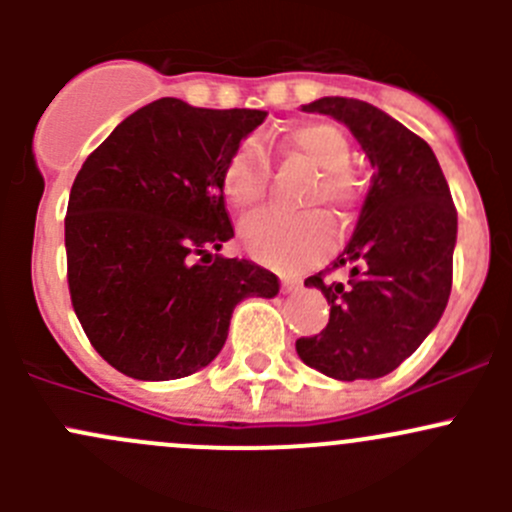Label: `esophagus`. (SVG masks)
<instances>
[{"instance_id":"34e87169","label":"esophagus","mask_w":512,"mask_h":512,"mask_svg":"<svg viewBox=\"0 0 512 512\" xmlns=\"http://www.w3.org/2000/svg\"><path fill=\"white\" fill-rule=\"evenodd\" d=\"M299 287H302V280H299V277H292V275L282 277V289H285V292H294V289Z\"/></svg>"}]
</instances>
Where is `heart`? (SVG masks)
I'll use <instances>...</instances> for the list:
<instances>
[{
  "mask_svg": "<svg viewBox=\"0 0 512 512\" xmlns=\"http://www.w3.org/2000/svg\"><path fill=\"white\" fill-rule=\"evenodd\" d=\"M285 148L317 170V183L309 190V203H324L334 213H347L356 198V185L349 173V141L332 123H304L289 131ZM220 188L227 203L237 210H252L260 205L267 190V163L255 143H242L225 160L220 173ZM242 242L255 260L265 265L294 270L317 262L332 245V230L319 213L285 215L260 213L245 220Z\"/></svg>",
  "mask_w": 512,
  "mask_h": 512,
  "instance_id": "heart-1",
  "label": "heart"
}]
</instances>
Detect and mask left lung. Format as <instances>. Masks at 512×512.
<instances>
[{
	"label": "left lung",
	"instance_id": "left-lung-1",
	"mask_svg": "<svg viewBox=\"0 0 512 512\" xmlns=\"http://www.w3.org/2000/svg\"><path fill=\"white\" fill-rule=\"evenodd\" d=\"M352 131L371 160V188L352 240L332 267L307 277L322 289L329 322L297 339L312 369L339 381L379 379L421 347L448 304L458 215L431 146L366 101L324 96L302 106ZM350 267L347 283L326 275Z\"/></svg>",
	"mask_w": 512,
	"mask_h": 512
}]
</instances>
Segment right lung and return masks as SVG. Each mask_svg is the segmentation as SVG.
<instances>
[{
    "mask_svg": "<svg viewBox=\"0 0 512 512\" xmlns=\"http://www.w3.org/2000/svg\"><path fill=\"white\" fill-rule=\"evenodd\" d=\"M265 116L158 98L81 165L64 220L66 280L91 347L121 374H195L223 349L237 302L280 292L265 267L213 255L235 237L220 173Z\"/></svg>",
    "mask_w": 512,
    "mask_h": 512,
    "instance_id": "add662e5",
    "label": "right lung"
}]
</instances>
